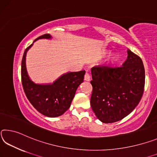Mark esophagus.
<instances>
[{"label":"esophagus","mask_w":157,"mask_h":157,"mask_svg":"<svg viewBox=\"0 0 157 157\" xmlns=\"http://www.w3.org/2000/svg\"><path fill=\"white\" fill-rule=\"evenodd\" d=\"M84 80L86 81H90V74L88 72H86L85 74V76H84Z\"/></svg>","instance_id":"obj_1"}]
</instances>
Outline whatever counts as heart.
<instances>
[{"mask_svg": "<svg viewBox=\"0 0 157 157\" xmlns=\"http://www.w3.org/2000/svg\"><path fill=\"white\" fill-rule=\"evenodd\" d=\"M104 54H106V53H104Z\"/></svg>", "mask_w": 157, "mask_h": 157, "instance_id": "1", "label": "heart"}]
</instances>
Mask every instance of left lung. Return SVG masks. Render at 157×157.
Returning <instances> with one entry per match:
<instances>
[{
  "mask_svg": "<svg viewBox=\"0 0 157 157\" xmlns=\"http://www.w3.org/2000/svg\"><path fill=\"white\" fill-rule=\"evenodd\" d=\"M122 67H93L91 69L92 109L104 123L127 116L136 107L145 87V68L141 58L129 49Z\"/></svg>",
  "mask_w": 157,
  "mask_h": 157,
  "instance_id": "1",
  "label": "left lung"
}]
</instances>
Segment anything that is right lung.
Returning <instances> with one entry per match:
<instances>
[{
    "label": "right lung",
    "mask_w": 157,
    "mask_h": 157,
    "mask_svg": "<svg viewBox=\"0 0 157 157\" xmlns=\"http://www.w3.org/2000/svg\"><path fill=\"white\" fill-rule=\"evenodd\" d=\"M42 38L49 39L51 36L44 34L35 41ZM32 45L25 48L22 58L21 74L23 88L28 99L40 113L50 117H58L70 107L76 89L83 82L86 71L64 74L51 85L35 84L29 78L25 68V56Z\"/></svg>",
    "instance_id": "obj_1"
}]
</instances>
